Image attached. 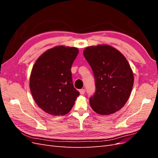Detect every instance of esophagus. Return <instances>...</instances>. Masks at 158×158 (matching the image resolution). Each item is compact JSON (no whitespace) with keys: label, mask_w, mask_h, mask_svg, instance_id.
Returning <instances> with one entry per match:
<instances>
[{"label":"esophagus","mask_w":158,"mask_h":158,"mask_svg":"<svg viewBox=\"0 0 158 158\" xmlns=\"http://www.w3.org/2000/svg\"><path fill=\"white\" fill-rule=\"evenodd\" d=\"M79 93H80V94H81V95H83V94H84V93H85V89H80Z\"/></svg>","instance_id":"34e87169"}]
</instances>
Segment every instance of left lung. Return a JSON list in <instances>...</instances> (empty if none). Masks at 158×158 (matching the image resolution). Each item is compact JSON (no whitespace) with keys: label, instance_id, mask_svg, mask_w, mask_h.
Returning a JSON list of instances; mask_svg holds the SVG:
<instances>
[{"label":"left lung","instance_id":"1","mask_svg":"<svg viewBox=\"0 0 158 158\" xmlns=\"http://www.w3.org/2000/svg\"><path fill=\"white\" fill-rule=\"evenodd\" d=\"M83 56L95 77L96 92L89 98L92 109L102 115L118 111L127 102L134 85L130 64L119 51L106 44L88 47Z\"/></svg>","mask_w":158,"mask_h":158}]
</instances>
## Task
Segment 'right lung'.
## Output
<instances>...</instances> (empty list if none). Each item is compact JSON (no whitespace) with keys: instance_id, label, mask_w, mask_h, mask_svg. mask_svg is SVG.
<instances>
[{"instance_id":"1","label":"right lung","mask_w":158,"mask_h":158,"mask_svg":"<svg viewBox=\"0 0 158 158\" xmlns=\"http://www.w3.org/2000/svg\"><path fill=\"white\" fill-rule=\"evenodd\" d=\"M79 53L73 47L56 46L36 60L30 77V89L39 108L52 115L68 113L79 92L74 88L71 66Z\"/></svg>"}]
</instances>
